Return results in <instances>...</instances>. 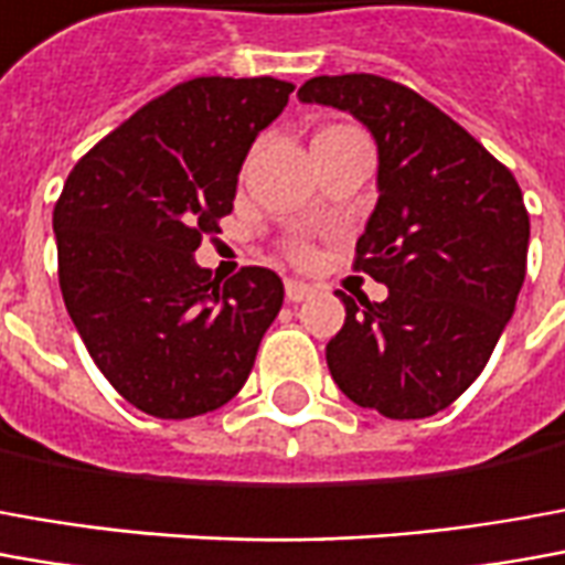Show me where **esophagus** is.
<instances>
[{
    "label": "esophagus",
    "instance_id": "34e87169",
    "mask_svg": "<svg viewBox=\"0 0 565 565\" xmlns=\"http://www.w3.org/2000/svg\"><path fill=\"white\" fill-rule=\"evenodd\" d=\"M313 286H307V282H298V279H289L286 282V298H289L291 305H298V301H307L310 295H313Z\"/></svg>",
    "mask_w": 565,
    "mask_h": 565
}]
</instances>
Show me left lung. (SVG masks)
<instances>
[{
  "instance_id": "8db88e82",
  "label": "left lung",
  "mask_w": 565,
  "mask_h": 565,
  "mask_svg": "<svg viewBox=\"0 0 565 565\" xmlns=\"http://www.w3.org/2000/svg\"><path fill=\"white\" fill-rule=\"evenodd\" d=\"M360 119L379 147V202L356 239V270L384 301L350 298L326 344L341 394L384 418H427L489 363L526 279L523 190L483 143L399 82L348 73L298 88Z\"/></svg>"
}]
</instances>
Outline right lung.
Returning <instances> with one entry per match:
<instances>
[{"mask_svg":"<svg viewBox=\"0 0 565 565\" xmlns=\"http://www.w3.org/2000/svg\"><path fill=\"white\" fill-rule=\"evenodd\" d=\"M291 88L270 76L181 82L95 143L54 205L70 320L104 379L153 418L231 403L282 307L274 270L221 282L193 252L221 233L245 157Z\"/></svg>","mask_w":565,"mask_h":565,"instance_id":"1","label":"right lung"}]
</instances>
